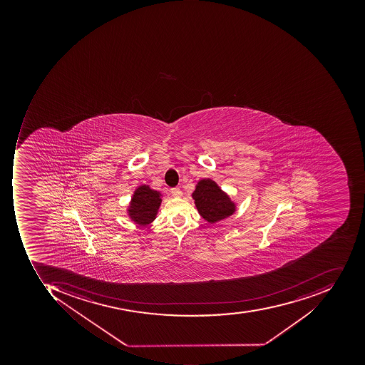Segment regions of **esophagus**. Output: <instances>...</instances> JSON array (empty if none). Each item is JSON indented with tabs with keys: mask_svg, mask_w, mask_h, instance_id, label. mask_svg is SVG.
<instances>
[{
	"mask_svg": "<svg viewBox=\"0 0 365 365\" xmlns=\"http://www.w3.org/2000/svg\"><path fill=\"white\" fill-rule=\"evenodd\" d=\"M171 194L173 197H181L182 191L179 187L171 188Z\"/></svg>",
	"mask_w": 365,
	"mask_h": 365,
	"instance_id": "esophagus-1",
	"label": "esophagus"
}]
</instances>
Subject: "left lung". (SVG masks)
I'll use <instances>...</instances> for the list:
<instances>
[{
	"mask_svg": "<svg viewBox=\"0 0 365 365\" xmlns=\"http://www.w3.org/2000/svg\"><path fill=\"white\" fill-rule=\"evenodd\" d=\"M198 214L210 224L220 222L236 212V204L212 179H202L192 193Z\"/></svg>",
	"mask_w": 365,
	"mask_h": 365,
	"instance_id": "left-lung-1",
	"label": "left lung"
}]
</instances>
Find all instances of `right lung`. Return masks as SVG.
Here are the masks:
<instances>
[{
	"label": "right lung",
	"instance_id": "obj_1",
	"mask_svg": "<svg viewBox=\"0 0 365 365\" xmlns=\"http://www.w3.org/2000/svg\"><path fill=\"white\" fill-rule=\"evenodd\" d=\"M161 196L160 192L153 190L149 185L143 184L138 186L127 208L129 218L139 226L151 224L155 220L163 202Z\"/></svg>",
	"mask_w": 365,
	"mask_h": 365
}]
</instances>
